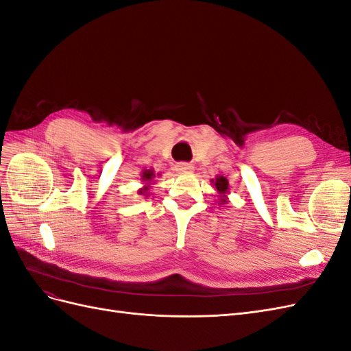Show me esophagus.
<instances>
[{
    "mask_svg": "<svg viewBox=\"0 0 351 351\" xmlns=\"http://www.w3.org/2000/svg\"><path fill=\"white\" fill-rule=\"evenodd\" d=\"M176 171L177 173H192L193 171V165L189 162H178L176 165Z\"/></svg>",
    "mask_w": 351,
    "mask_h": 351,
    "instance_id": "obj_1",
    "label": "esophagus"
}]
</instances>
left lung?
<instances>
[{
    "mask_svg": "<svg viewBox=\"0 0 351 351\" xmlns=\"http://www.w3.org/2000/svg\"><path fill=\"white\" fill-rule=\"evenodd\" d=\"M212 182H214V180H212ZM214 184H215V189L218 190V193L221 195V202H227V199H226V193L228 192L227 178L222 177V176H218L217 180L214 182Z\"/></svg>",
    "mask_w": 351,
    "mask_h": 351,
    "instance_id": "1",
    "label": "left lung"
}]
</instances>
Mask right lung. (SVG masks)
Masks as SVG:
<instances>
[{
  "instance_id": "1",
  "label": "right lung",
  "mask_w": 351,
  "mask_h": 351,
  "mask_svg": "<svg viewBox=\"0 0 351 351\" xmlns=\"http://www.w3.org/2000/svg\"><path fill=\"white\" fill-rule=\"evenodd\" d=\"M154 177H155V176H154V171H152V169H145L143 174H142V180H143L145 183H149ZM146 190H147V187H143V189H141V190H139V193H141V195H145Z\"/></svg>"
}]
</instances>
